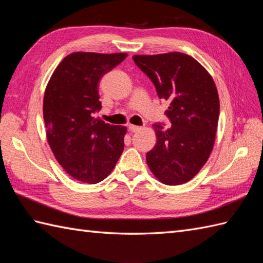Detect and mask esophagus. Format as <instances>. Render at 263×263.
<instances>
[{"label": "esophagus", "instance_id": "esophagus-1", "mask_svg": "<svg viewBox=\"0 0 263 263\" xmlns=\"http://www.w3.org/2000/svg\"><path fill=\"white\" fill-rule=\"evenodd\" d=\"M140 126H138V125H133V124H130L128 125V130H130L131 132H137V131H139L140 130Z\"/></svg>", "mask_w": 263, "mask_h": 263}]
</instances>
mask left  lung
Masks as SVG:
<instances>
[{
	"mask_svg": "<svg viewBox=\"0 0 263 263\" xmlns=\"http://www.w3.org/2000/svg\"><path fill=\"white\" fill-rule=\"evenodd\" d=\"M137 66L170 102L172 126L154 125L157 143L147 153L150 171L167 185L191 180L208 160L219 117V97L211 76L190 55L172 52L135 55Z\"/></svg>",
	"mask_w": 263,
	"mask_h": 263,
	"instance_id": "obj_1",
	"label": "left lung"
}]
</instances>
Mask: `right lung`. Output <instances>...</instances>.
<instances>
[{
  "instance_id": "obj_1",
  "label": "right lung",
  "mask_w": 263,
  "mask_h": 263,
  "mask_svg": "<svg viewBox=\"0 0 263 263\" xmlns=\"http://www.w3.org/2000/svg\"><path fill=\"white\" fill-rule=\"evenodd\" d=\"M125 58V53H72L48 81L43 113L49 147L64 171L80 182L103 181L124 149L126 127L95 114L102 109L100 79Z\"/></svg>"
}]
</instances>
